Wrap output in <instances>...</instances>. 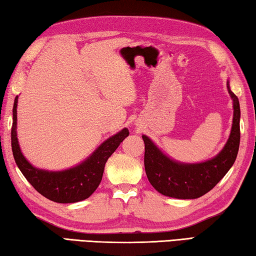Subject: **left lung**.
Instances as JSON below:
<instances>
[{"label":"left lung","instance_id":"obj_1","mask_svg":"<svg viewBox=\"0 0 256 256\" xmlns=\"http://www.w3.org/2000/svg\"><path fill=\"white\" fill-rule=\"evenodd\" d=\"M234 102L232 133L226 146L216 157L206 162L186 164L166 157L148 136L144 141V168L150 184L164 196L176 198H196L219 183L234 164L240 140V102L227 84Z\"/></svg>","mask_w":256,"mask_h":256}]
</instances>
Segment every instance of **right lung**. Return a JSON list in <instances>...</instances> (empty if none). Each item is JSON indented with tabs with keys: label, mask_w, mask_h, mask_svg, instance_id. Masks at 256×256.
Segmentation results:
<instances>
[{
	"label": "right lung",
	"mask_w": 256,
	"mask_h": 256,
	"mask_svg": "<svg viewBox=\"0 0 256 256\" xmlns=\"http://www.w3.org/2000/svg\"><path fill=\"white\" fill-rule=\"evenodd\" d=\"M16 104L14 105V123L11 128V146L16 166L34 188L50 201L58 203H74L88 198L100 184L105 164L118 149L128 130L124 128L106 140L90 157L79 166L64 172H46L32 167L20 151L16 138Z\"/></svg>",
	"instance_id": "1"
}]
</instances>
